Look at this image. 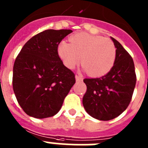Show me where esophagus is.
Instances as JSON below:
<instances>
[{"mask_svg":"<svg viewBox=\"0 0 148 148\" xmlns=\"http://www.w3.org/2000/svg\"><path fill=\"white\" fill-rule=\"evenodd\" d=\"M75 80H76V82H82L83 81V78H82V75H75Z\"/></svg>","mask_w":148,"mask_h":148,"instance_id":"obj_1","label":"esophagus"}]
</instances>
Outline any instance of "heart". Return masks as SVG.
Instances as JSON below:
<instances>
[{
  "instance_id": "b5f03b06",
  "label": "heart",
  "mask_w": 148,
  "mask_h": 148,
  "mask_svg": "<svg viewBox=\"0 0 148 148\" xmlns=\"http://www.w3.org/2000/svg\"><path fill=\"white\" fill-rule=\"evenodd\" d=\"M58 53L66 67L73 69L81 60L84 70L93 76L107 74L113 67L116 56V47L110 40L86 32L72 35L70 44L60 43Z\"/></svg>"
}]
</instances>
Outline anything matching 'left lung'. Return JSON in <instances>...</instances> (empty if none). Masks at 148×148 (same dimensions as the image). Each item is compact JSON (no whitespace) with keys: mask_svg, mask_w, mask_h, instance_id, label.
<instances>
[{"mask_svg":"<svg viewBox=\"0 0 148 148\" xmlns=\"http://www.w3.org/2000/svg\"><path fill=\"white\" fill-rule=\"evenodd\" d=\"M116 56L109 73L96 78H85L87 92L83 97L84 108L96 119L108 121L124 112L130 104L136 76L133 58L121 44L111 37Z\"/></svg>","mask_w":148,"mask_h":148,"instance_id":"8db88e82","label":"left lung"}]
</instances>
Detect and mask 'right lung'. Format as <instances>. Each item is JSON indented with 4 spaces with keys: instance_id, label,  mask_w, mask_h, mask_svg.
Returning <instances> with one entry per match:
<instances>
[{
    "instance_id": "add662e5",
    "label": "right lung",
    "mask_w": 148,
    "mask_h": 148,
    "mask_svg": "<svg viewBox=\"0 0 148 148\" xmlns=\"http://www.w3.org/2000/svg\"><path fill=\"white\" fill-rule=\"evenodd\" d=\"M71 29H47L24 44L13 66L12 86L23 110L36 119L58 113L75 78L63 64L58 47Z\"/></svg>"
}]
</instances>
